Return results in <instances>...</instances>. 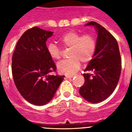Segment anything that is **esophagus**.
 I'll use <instances>...</instances> for the list:
<instances>
[{
  "label": "esophagus",
  "mask_w": 132,
  "mask_h": 132,
  "mask_svg": "<svg viewBox=\"0 0 132 132\" xmlns=\"http://www.w3.org/2000/svg\"><path fill=\"white\" fill-rule=\"evenodd\" d=\"M75 76V75H65V77L66 79H70V78H73Z\"/></svg>",
  "instance_id": "obj_1"
}]
</instances>
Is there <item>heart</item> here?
<instances>
[{
  "label": "heart",
  "mask_w": 132,
  "mask_h": 132,
  "mask_svg": "<svg viewBox=\"0 0 132 132\" xmlns=\"http://www.w3.org/2000/svg\"><path fill=\"white\" fill-rule=\"evenodd\" d=\"M64 47L70 48L68 60L59 62L57 67L61 73L72 74L75 73L80 67V61L87 63L93 59L96 52V42L90 34H81L77 31H70L58 39ZM47 52L50 57L54 61L61 58V52L57 45L50 43L47 45Z\"/></svg>",
  "instance_id": "b5f03b06"
}]
</instances>
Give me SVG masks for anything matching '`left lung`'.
I'll use <instances>...</instances> for the list:
<instances>
[{"instance_id": "obj_1", "label": "left lung", "mask_w": 132, "mask_h": 132, "mask_svg": "<svg viewBox=\"0 0 132 132\" xmlns=\"http://www.w3.org/2000/svg\"><path fill=\"white\" fill-rule=\"evenodd\" d=\"M85 26L95 27L98 37L94 57L82 74L85 83L79 94L88 102L98 103L110 96L117 86L122 68L120 53L116 39L103 26L95 22Z\"/></svg>"}]
</instances>
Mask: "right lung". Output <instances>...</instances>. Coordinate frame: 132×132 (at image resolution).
Segmentation results:
<instances>
[{"label": "right lung", "mask_w": 132, "mask_h": 132, "mask_svg": "<svg viewBox=\"0 0 132 132\" xmlns=\"http://www.w3.org/2000/svg\"><path fill=\"white\" fill-rule=\"evenodd\" d=\"M53 33L36 26L28 30L18 41L12 58L16 88L26 101L34 105L48 103L65 77L49 74L56 70L46 46Z\"/></svg>", "instance_id": "right-lung-1"}]
</instances>
